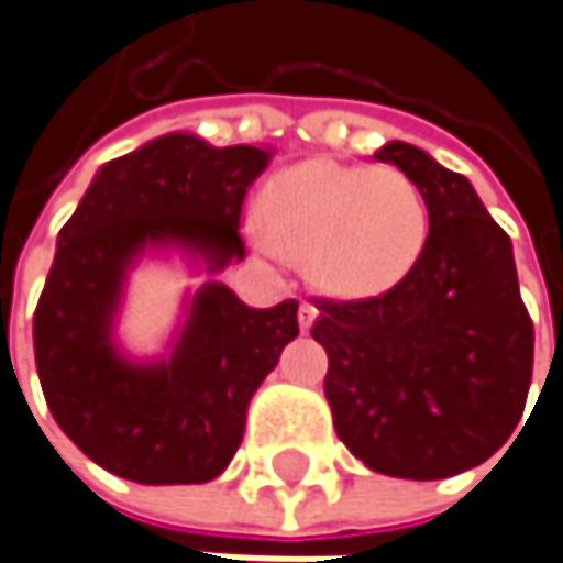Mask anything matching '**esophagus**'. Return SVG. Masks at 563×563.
<instances>
[{
  "instance_id": "34e87169",
  "label": "esophagus",
  "mask_w": 563,
  "mask_h": 563,
  "mask_svg": "<svg viewBox=\"0 0 563 563\" xmlns=\"http://www.w3.org/2000/svg\"><path fill=\"white\" fill-rule=\"evenodd\" d=\"M314 318H318V309H314L312 302H302L299 306V331H309L314 324Z\"/></svg>"
}]
</instances>
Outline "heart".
I'll list each match as a JSON object with an SVG mask.
<instances>
[{"mask_svg":"<svg viewBox=\"0 0 563 563\" xmlns=\"http://www.w3.org/2000/svg\"><path fill=\"white\" fill-rule=\"evenodd\" d=\"M427 232V200L398 168L309 158L277 172L257 197L254 242L302 257L306 277L341 299L405 280Z\"/></svg>","mask_w":563,"mask_h":563,"instance_id":"obj_1","label":"heart"}]
</instances>
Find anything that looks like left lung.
Wrapping results in <instances>:
<instances>
[{
	"mask_svg": "<svg viewBox=\"0 0 563 563\" xmlns=\"http://www.w3.org/2000/svg\"><path fill=\"white\" fill-rule=\"evenodd\" d=\"M376 158L420 187L430 232L411 274L388 292L314 302L312 338L328 353L324 395L341 443L366 468L452 478L507 446L522 420L536 331L510 235L472 181L398 140Z\"/></svg>",
	"mask_w": 563,
	"mask_h": 563,
	"instance_id": "8db88e82",
	"label": "left lung"
}]
</instances>
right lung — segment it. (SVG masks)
Returning a JSON list of instances; mask_svg holds the SVG:
<instances>
[{
  "mask_svg": "<svg viewBox=\"0 0 563 563\" xmlns=\"http://www.w3.org/2000/svg\"><path fill=\"white\" fill-rule=\"evenodd\" d=\"M271 150H216L168 133L101 165L59 229L34 312V360L53 420L91 462L136 484H203L242 446L251 395L299 334V302L251 309L203 283L158 360H130L114 321L126 271L181 251L210 274L245 257L242 203Z\"/></svg>",
  "mask_w": 563,
  "mask_h": 563,
  "instance_id": "1",
  "label": "right lung"
}]
</instances>
